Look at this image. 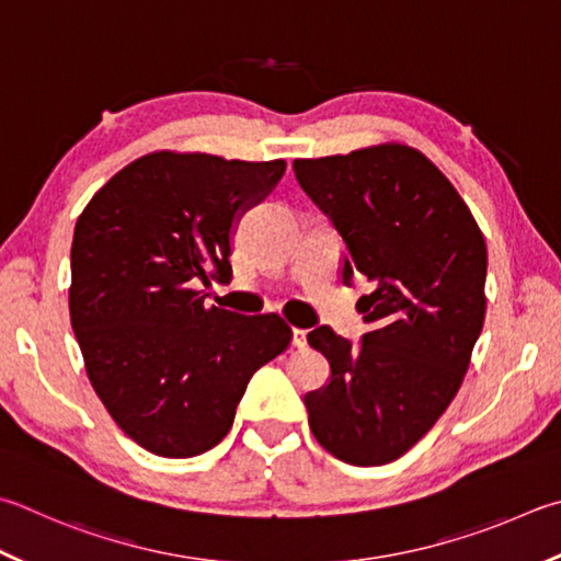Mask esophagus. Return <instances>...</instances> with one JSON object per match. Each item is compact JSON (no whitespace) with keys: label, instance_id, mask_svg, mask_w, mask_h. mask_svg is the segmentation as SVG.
Here are the masks:
<instances>
[{"label":"esophagus","instance_id":"1","mask_svg":"<svg viewBox=\"0 0 561 561\" xmlns=\"http://www.w3.org/2000/svg\"><path fill=\"white\" fill-rule=\"evenodd\" d=\"M291 345H294V348H307V331L294 329L291 331Z\"/></svg>","mask_w":561,"mask_h":561}]
</instances>
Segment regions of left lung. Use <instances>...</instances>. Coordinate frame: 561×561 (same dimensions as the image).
I'll list each match as a JSON object with an SVG mask.
<instances>
[{
  "instance_id": "1",
  "label": "left lung",
  "mask_w": 561,
  "mask_h": 561,
  "mask_svg": "<svg viewBox=\"0 0 561 561\" xmlns=\"http://www.w3.org/2000/svg\"><path fill=\"white\" fill-rule=\"evenodd\" d=\"M294 174L341 232L343 284L358 272L373 284L358 299L370 325L358 345L329 325L307 335L331 365L329 385L304 397L309 426L345 463H390L463 382L485 319V240L451 181L412 147L297 159Z\"/></svg>"
}]
</instances>
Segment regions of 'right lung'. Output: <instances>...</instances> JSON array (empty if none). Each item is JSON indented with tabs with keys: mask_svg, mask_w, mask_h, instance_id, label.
<instances>
[{
	"mask_svg": "<svg viewBox=\"0 0 561 561\" xmlns=\"http://www.w3.org/2000/svg\"><path fill=\"white\" fill-rule=\"evenodd\" d=\"M284 169L282 159L154 151L112 176L78 218L70 323L98 397L141 449H213L252 375L289 345L282 316L206 307L198 289L230 279L238 220Z\"/></svg>",
	"mask_w": 561,
	"mask_h": 561,
	"instance_id": "add662e5",
	"label": "right lung"
}]
</instances>
